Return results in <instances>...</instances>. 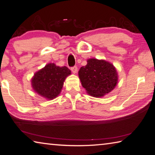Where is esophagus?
Returning a JSON list of instances; mask_svg holds the SVG:
<instances>
[{"instance_id": "34e87169", "label": "esophagus", "mask_w": 155, "mask_h": 155, "mask_svg": "<svg viewBox=\"0 0 155 155\" xmlns=\"http://www.w3.org/2000/svg\"><path fill=\"white\" fill-rule=\"evenodd\" d=\"M71 70L72 72H73V74H75L77 73V71H78V68H77L76 66H74V67L71 68Z\"/></svg>"}]
</instances>
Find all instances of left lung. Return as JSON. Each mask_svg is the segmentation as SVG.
<instances>
[{"label": "left lung", "instance_id": "8db88e82", "mask_svg": "<svg viewBox=\"0 0 155 155\" xmlns=\"http://www.w3.org/2000/svg\"><path fill=\"white\" fill-rule=\"evenodd\" d=\"M78 75L87 94L94 97H102L111 92L118 81L114 65L104 59H87V65L80 69Z\"/></svg>", "mask_w": 155, "mask_h": 155}]
</instances>
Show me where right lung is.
Returning <instances> with one entry per match:
<instances>
[{
  "mask_svg": "<svg viewBox=\"0 0 155 155\" xmlns=\"http://www.w3.org/2000/svg\"><path fill=\"white\" fill-rule=\"evenodd\" d=\"M71 74L65 66L59 67L50 63L35 73L31 78V86L35 92L51 100L59 95L66 78Z\"/></svg>",
  "mask_w": 155,
  "mask_h": 155,
  "instance_id": "add662e5",
  "label": "right lung"
}]
</instances>
